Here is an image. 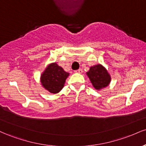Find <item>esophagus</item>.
Instances as JSON below:
<instances>
[{"mask_svg": "<svg viewBox=\"0 0 146 146\" xmlns=\"http://www.w3.org/2000/svg\"><path fill=\"white\" fill-rule=\"evenodd\" d=\"M75 73H83V70L82 69V68H79L78 70H77V71H75Z\"/></svg>", "mask_w": 146, "mask_h": 146, "instance_id": "1", "label": "esophagus"}]
</instances>
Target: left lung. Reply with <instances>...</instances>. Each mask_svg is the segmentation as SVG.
<instances>
[{
  "mask_svg": "<svg viewBox=\"0 0 146 146\" xmlns=\"http://www.w3.org/2000/svg\"><path fill=\"white\" fill-rule=\"evenodd\" d=\"M92 84L97 90H100L108 86L111 78L107 70L101 64L91 66L86 73Z\"/></svg>",
  "mask_w": 146,
  "mask_h": 146,
  "instance_id": "1",
  "label": "left lung"
}]
</instances>
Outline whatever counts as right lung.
<instances>
[{"label":"right lung","instance_id":"obj_1","mask_svg":"<svg viewBox=\"0 0 146 146\" xmlns=\"http://www.w3.org/2000/svg\"><path fill=\"white\" fill-rule=\"evenodd\" d=\"M69 73L64 71L56 63L49 64L41 75L43 87L51 93H58L62 89Z\"/></svg>","mask_w":146,"mask_h":146}]
</instances>
